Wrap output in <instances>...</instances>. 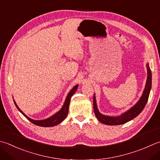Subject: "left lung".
Segmentation results:
<instances>
[{
    "mask_svg": "<svg viewBox=\"0 0 160 160\" xmlns=\"http://www.w3.org/2000/svg\"><path fill=\"white\" fill-rule=\"evenodd\" d=\"M146 67L147 70H148L147 71H148V77H147L146 87L142 97H141L139 101L137 102L135 105L133 106L132 108L126 112V113L121 114L120 117H111L101 114L98 110V108H97L96 98L95 96H93V110H94L96 117L100 122L105 125H108V126H117V125L124 124L133 119L134 118L137 117L142 112L148 100L150 91H151L152 84V73L148 64L146 65Z\"/></svg>",
    "mask_w": 160,
    "mask_h": 160,
    "instance_id": "left-lung-1",
    "label": "left lung"
}]
</instances>
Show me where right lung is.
<instances>
[{"label": "right lung", "instance_id": "obj_1", "mask_svg": "<svg viewBox=\"0 0 160 160\" xmlns=\"http://www.w3.org/2000/svg\"><path fill=\"white\" fill-rule=\"evenodd\" d=\"M78 87V85L75 86L71 90V92L68 93L67 98H66V101L64 102L63 107H62V108L60 109V110H59L58 113H56L54 115H52V117L46 118V119H44V120L36 121V120L31 119V118L28 117L19 108H18V107L17 106V105L16 104L14 101V102L16 107H17L18 110L21 112V114H23L24 117H26L27 119L29 120L31 123H32L33 124L37 125V126H39L41 127H52V126H57V125H58L59 123H60L62 121H64L66 118V117H67V116L68 114V107H69L71 98L72 97V96L74 94L75 92H76Z\"/></svg>", "mask_w": 160, "mask_h": 160}]
</instances>
